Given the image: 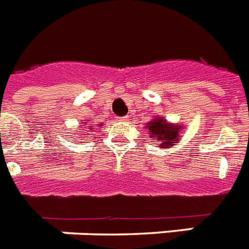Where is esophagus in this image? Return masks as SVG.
Segmentation results:
<instances>
[{"label":"esophagus","instance_id":"esophagus-1","mask_svg":"<svg viewBox=\"0 0 249 249\" xmlns=\"http://www.w3.org/2000/svg\"><path fill=\"white\" fill-rule=\"evenodd\" d=\"M117 121H118V122H127V121H128V117H118V118H117Z\"/></svg>","mask_w":249,"mask_h":249}]
</instances>
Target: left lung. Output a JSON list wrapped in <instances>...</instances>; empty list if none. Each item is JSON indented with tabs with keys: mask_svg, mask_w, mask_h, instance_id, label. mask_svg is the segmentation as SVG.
I'll list each match as a JSON object with an SVG mask.
<instances>
[{
	"mask_svg": "<svg viewBox=\"0 0 249 249\" xmlns=\"http://www.w3.org/2000/svg\"><path fill=\"white\" fill-rule=\"evenodd\" d=\"M146 128L150 132V140L159 141V148L167 149L178 142V135L182 127L178 123H168L166 119L156 117L146 123Z\"/></svg>",
	"mask_w": 249,
	"mask_h": 249,
	"instance_id": "left-lung-1",
	"label": "left lung"
}]
</instances>
